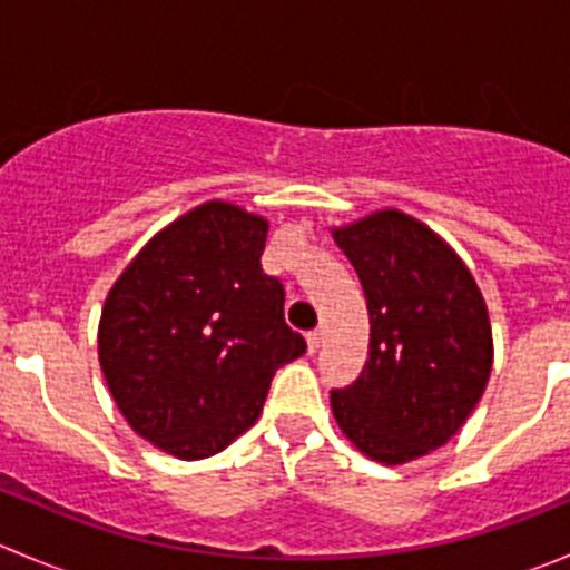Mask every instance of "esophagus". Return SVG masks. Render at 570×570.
Segmentation results:
<instances>
[{
	"mask_svg": "<svg viewBox=\"0 0 570 570\" xmlns=\"http://www.w3.org/2000/svg\"><path fill=\"white\" fill-rule=\"evenodd\" d=\"M306 342H308V353H317L320 344H322V331H312V333H308Z\"/></svg>",
	"mask_w": 570,
	"mask_h": 570,
	"instance_id": "34e87169",
	"label": "esophagus"
}]
</instances>
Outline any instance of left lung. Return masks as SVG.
I'll return each instance as SVG.
<instances>
[{
    "mask_svg": "<svg viewBox=\"0 0 570 570\" xmlns=\"http://www.w3.org/2000/svg\"><path fill=\"white\" fill-rule=\"evenodd\" d=\"M331 234L370 312V358L353 386L331 392L333 419L372 461H416L444 446L485 392V297L463 258L405 212H372Z\"/></svg>",
    "mask_w": 570,
    "mask_h": 570,
    "instance_id": "obj_1",
    "label": "left lung"
}]
</instances>
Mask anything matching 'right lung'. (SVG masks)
<instances>
[{
	"label": "right lung",
	"instance_id": "add662e5",
	"mask_svg": "<svg viewBox=\"0 0 570 570\" xmlns=\"http://www.w3.org/2000/svg\"><path fill=\"white\" fill-rule=\"evenodd\" d=\"M269 223L206 200L154 234L109 289L99 364L140 439L200 461L250 430L275 370L306 353L264 275Z\"/></svg>",
	"mask_w": 570,
	"mask_h": 570
}]
</instances>
